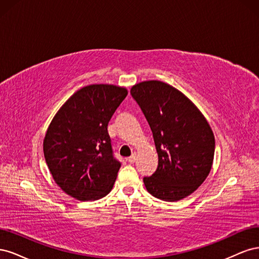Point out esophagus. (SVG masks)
Listing matches in <instances>:
<instances>
[{
  "label": "esophagus",
  "mask_w": 259,
  "mask_h": 259,
  "mask_svg": "<svg viewBox=\"0 0 259 259\" xmlns=\"http://www.w3.org/2000/svg\"><path fill=\"white\" fill-rule=\"evenodd\" d=\"M127 160H128V162H130V163H135V162H136V160H137V155H136V153H133Z\"/></svg>",
  "instance_id": "34e87169"
}]
</instances>
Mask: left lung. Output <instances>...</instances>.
Returning a JSON list of instances; mask_svg holds the SVG:
<instances>
[{
	"instance_id": "left-lung-1",
	"label": "left lung",
	"mask_w": 259,
	"mask_h": 259,
	"mask_svg": "<svg viewBox=\"0 0 259 259\" xmlns=\"http://www.w3.org/2000/svg\"><path fill=\"white\" fill-rule=\"evenodd\" d=\"M153 133L158 168L144 177L148 192L174 202L191 194L204 182L213 164L215 138L207 121L173 86L146 81L131 90Z\"/></svg>"
}]
</instances>
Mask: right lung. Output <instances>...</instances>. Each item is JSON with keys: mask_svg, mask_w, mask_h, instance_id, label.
<instances>
[{"mask_svg": "<svg viewBox=\"0 0 259 259\" xmlns=\"http://www.w3.org/2000/svg\"><path fill=\"white\" fill-rule=\"evenodd\" d=\"M127 91L93 84L74 93L54 116L43 150L56 184L80 201L111 191L121 167L112 149L108 123Z\"/></svg>", "mask_w": 259, "mask_h": 259, "instance_id": "add662e5", "label": "right lung"}]
</instances>
